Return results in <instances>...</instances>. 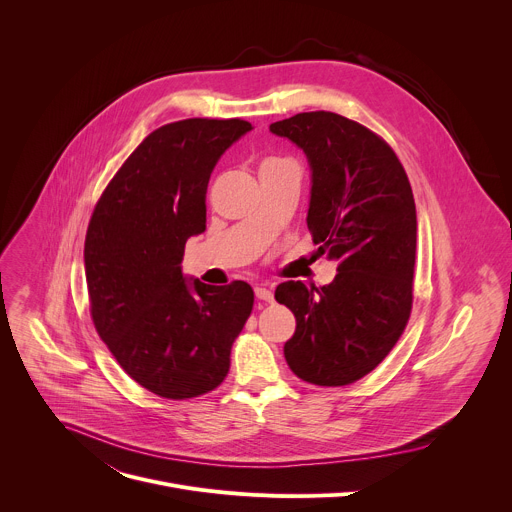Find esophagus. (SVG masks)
Listing matches in <instances>:
<instances>
[{
	"instance_id": "esophagus-1",
	"label": "esophagus",
	"mask_w": 512,
	"mask_h": 512,
	"mask_svg": "<svg viewBox=\"0 0 512 512\" xmlns=\"http://www.w3.org/2000/svg\"><path fill=\"white\" fill-rule=\"evenodd\" d=\"M255 296L263 302H273V291L267 285H257L255 287Z\"/></svg>"
}]
</instances>
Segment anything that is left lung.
<instances>
[{
    "label": "left lung",
    "mask_w": 512,
    "mask_h": 512,
    "mask_svg": "<svg viewBox=\"0 0 512 512\" xmlns=\"http://www.w3.org/2000/svg\"><path fill=\"white\" fill-rule=\"evenodd\" d=\"M269 131L306 154L312 188L306 223L338 263L324 287L283 281L275 300L296 316L283 354L300 379L350 385L369 375L403 334L413 304L417 243L407 174L371 129L330 111L298 113Z\"/></svg>",
    "instance_id": "left-lung-1"
}]
</instances>
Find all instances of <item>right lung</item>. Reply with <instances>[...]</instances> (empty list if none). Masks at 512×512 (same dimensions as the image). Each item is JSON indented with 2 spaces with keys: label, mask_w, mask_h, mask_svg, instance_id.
<instances>
[{
  "label": "right lung",
  "mask_w": 512,
  "mask_h": 512,
  "mask_svg": "<svg viewBox=\"0 0 512 512\" xmlns=\"http://www.w3.org/2000/svg\"><path fill=\"white\" fill-rule=\"evenodd\" d=\"M253 125L184 119L145 137L105 188L85 239L91 316L121 369L166 399L221 385L253 310L245 281L206 285L182 273L184 245L206 231V186Z\"/></svg>",
  "instance_id": "obj_1"
}]
</instances>
